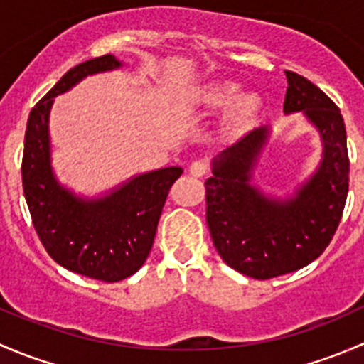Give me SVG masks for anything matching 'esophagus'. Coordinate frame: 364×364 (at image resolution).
<instances>
[{
	"mask_svg": "<svg viewBox=\"0 0 364 364\" xmlns=\"http://www.w3.org/2000/svg\"><path fill=\"white\" fill-rule=\"evenodd\" d=\"M190 174L196 176V178H203L208 174V164L204 160H196L190 165Z\"/></svg>",
	"mask_w": 364,
	"mask_h": 364,
	"instance_id": "obj_1",
	"label": "esophagus"
}]
</instances>
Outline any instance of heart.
<instances>
[{
    "label": "heart",
    "instance_id": "1",
    "mask_svg": "<svg viewBox=\"0 0 364 364\" xmlns=\"http://www.w3.org/2000/svg\"><path fill=\"white\" fill-rule=\"evenodd\" d=\"M240 86L234 82L211 84V86H208L200 93L199 104L204 109H208V111H222V109L230 107L236 98L240 97ZM259 109V98L253 97V95L241 97L237 104L232 106V109H230L229 130L234 132V134H240V132L250 128V124L255 121Z\"/></svg>",
    "mask_w": 364,
    "mask_h": 364
}]
</instances>
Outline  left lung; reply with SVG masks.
Wrapping results in <instances>:
<instances>
[{"label":"left lung","mask_w":364,"mask_h":364,"mask_svg":"<svg viewBox=\"0 0 364 364\" xmlns=\"http://www.w3.org/2000/svg\"><path fill=\"white\" fill-rule=\"evenodd\" d=\"M284 112H301L322 137L317 172L291 199H269L250 185L253 165L267 141L257 128L213 160L205 179V222L227 266L257 280L292 273L314 262L335 236L348 192V153L343 117L314 82L285 72Z\"/></svg>","instance_id":"left-lung-1"}]
</instances>
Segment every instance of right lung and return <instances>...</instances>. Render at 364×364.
Masks as SVG:
<instances>
[{"mask_svg": "<svg viewBox=\"0 0 364 364\" xmlns=\"http://www.w3.org/2000/svg\"><path fill=\"white\" fill-rule=\"evenodd\" d=\"M112 54L70 68L31 109L23 155V188L33 225L60 266L100 282H119L141 269L151 252L156 227L181 167L135 176L100 199H82L61 186L50 167L49 112L54 97L84 77L119 68Z\"/></svg>", "mask_w": 364, "mask_h": 364, "instance_id": "add662e5", "label": "right lung"}]
</instances>
